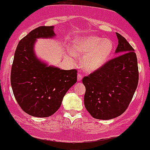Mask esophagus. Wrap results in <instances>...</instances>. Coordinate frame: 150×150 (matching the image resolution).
Here are the masks:
<instances>
[{
  "label": "esophagus",
  "mask_w": 150,
  "mask_h": 150,
  "mask_svg": "<svg viewBox=\"0 0 150 150\" xmlns=\"http://www.w3.org/2000/svg\"><path fill=\"white\" fill-rule=\"evenodd\" d=\"M81 79H82V75H81V74H77V81H81Z\"/></svg>",
  "instance_id": "1"
}]
</instances>
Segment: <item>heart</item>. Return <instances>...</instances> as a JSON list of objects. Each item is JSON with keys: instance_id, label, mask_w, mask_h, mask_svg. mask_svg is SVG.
Wrapping results in <instances>:
<instances>
[{"instance_id": "obj_1", "label": "heart", "mask_w": 150, "mask_h": 150, "mask_svg": "<svg viewBox=\"0 0 150 150\" xmlns=\"http://www.w3.org/2000/svg\"><path fill=\"white\" fill-rule=\"evenodd\" d=\"M112 40L96 35L79 38L74 42L71 53L75 57H83L81 66L88 72L98 71L108 62L114 52ZM73 60L72 56L69 57Z\"/></svg>"}]
</instances>
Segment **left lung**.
I'll return each mask as SVG.
<instances>
[{"label":"left lung","instance_id":"left-lung-1","mask_svg":"<svg viewBox=\"0 0 150 150\" xmlns=\"http://www.w3.org/2000/svg\"><path fill=\"white\" fill-rule=\"evenodd\" d=\"M117 57L98 71L84 76V103L93 117L111 120L127 109L139 82L137 57L133 47L118 33Z\"/></svg>","mask_w":150,"mask_h":150}]
</instances>
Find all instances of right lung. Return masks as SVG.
<instances>
[{"label": "right lung", "instance_id": "obj_1", "mask_svg": "<svg viewBox=\"0 0 150 150\" xmlns=\"http://www.w3.org/2000/svg\"><path fill=\"white\" fill-rule=\"evenodd\" d=\"M54 36V26L38 27L20 40L14 53L11 71L13 93L21 109L36 117L55 113L66 93L76 82V69L49 66L35 55L36 40Z\"/></svg>", "mask_w": 150, "mask_h": 150}]
</instances>
